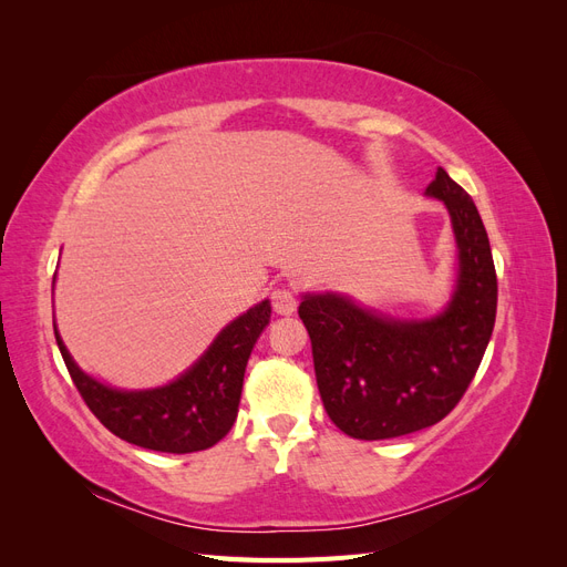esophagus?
Returning <instances> with one entry per match:
<instances>
[{
  "mask_svg": "<svg viewBox=\"0 0 567 567\" xmlns=\"http://www.w3.org/2000/svg\"><path fill=\"white\" fill-rule=\"evenodd\" d=\"M271 307L281 317H290L298 310V298L290 288H274L271 290Z\"/></svg>",
  "mask_w": 567,
  "mask_h": 567,
  "instance_id": "34e87169",
  "label": "esophagus"
}]
</instances>
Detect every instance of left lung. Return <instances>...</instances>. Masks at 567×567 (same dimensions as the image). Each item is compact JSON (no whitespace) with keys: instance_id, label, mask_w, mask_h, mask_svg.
Instances as JSON below:
<instances>
[{"instance_id":"left-lung-1","label":"left lung","mask_w":567,"mask_h":567,"mask_svg":"<svg viewBox=\"0 0 567 567\" xmlns=\"http://www.w3.org/2000/svg\"><path fill=\"white\" fill-rule=\"evenodd\" d=\"M427 196L447 205L458 248L452 300L433 319H392L348 296H305L326 414L357 440H388L435 425L458 404L483 362L496 317V271L473 198L437 167Z\"/></svg>"}]
</instances>
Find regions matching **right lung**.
<instances>
[{
	"mask_svg": "<svg viewBox=\"0 0 567 567\" xmlns=\"http://www.w3.org/2000/svg\"><path fill=\"white\" fill-rule=\"evenodd\" d=\"M269 317V300L250 307L219 331L192 369L169 385L153 390H115L94 381L73 362L56 326L54 333L84 404L113 435L144 450L188 454L213 447L231 431L248 357Z\"/></svg>",
	"mask_w": 567,
	"mask_h": 567,
	"instance_id": "1",
	"label": "right lung"
}]
</instances>
